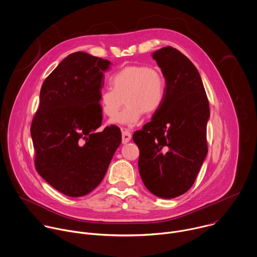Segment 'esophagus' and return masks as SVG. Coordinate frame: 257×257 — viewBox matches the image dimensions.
Returning <instances> with one entry per match:
<instances>
[{"label":"esophagus","mask_w":257,"mask_h":257,"mask_svg":"<svg viewBox=\"0 0 257 257\" xmlns=\"http://www.w3.org/2000/svg\"><path fill=\"white\" fill-rule=\"evenodd\" d=\"M121 136H122V144L128 143L132 139V135L127 130H121Z\"/></svg>","instance_id":"obj_1"}]
</instances>
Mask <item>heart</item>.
<instances>
[{
  "label": "heart",
  "mask_w": 257,
  "mask_h": 257,
  "mask_svg": "<svg viewBox=\"0 0 257 257\" xmlns=\"http://www.w3.org/2000/svg\"><path fill=\"white\" fill-rule=\"evenodd\" d=\"M112 87L99 91L98 100L102 112L112 118L125 102L122 111L111 120L130 126L139 123L143 113L156 112L166 94V80L160 69L147 65H127L110 78Z\"/></svg>",
  "instance_id": "heart-1"
}]
</instances>
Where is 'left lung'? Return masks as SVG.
<instances>
[{
    "label": "left lung",
    "instance_id": "obj_1",
    "mask_svg": "<svg viewBox=\"0 0 257 257\" xmlns=\"http://www.w3.org/2000/svg\"><path fill=\"white\" fill-rule=\"evenodd\" d=\"M166 79L161 107L133 140L140 150L139 171L147 189L171 199L194 184L208 153L209 101L201 76L188 57L167 46L153 53Z\"/></svg>",
    "mask_w": 257,
    "mask_h": 257
}]
</instances>
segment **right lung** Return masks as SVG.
<instances>
[{
  "instance_id": "add662e5",
  "label": "right lung",
  "mask_w": 257,
  "mask_h": 257,
  "mask_svg": "<svg viewBox=\"0 0 257 257\" xmlns=\"http://www.w3.org/2000/svg\"><path fill=\"white\" fill-rule=\"evenodd\" d=\"M108 60L85 52L64 58L44 80L32 124L35 167L53 188L81 197L102 181L121 143L115 125L102 132L98 94Z\"/></svg>"
}]
</instances>
